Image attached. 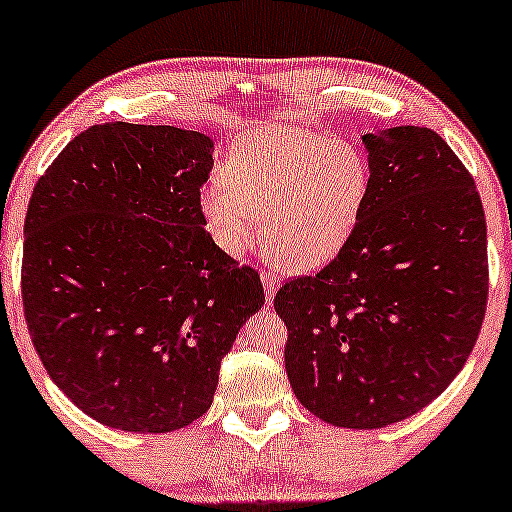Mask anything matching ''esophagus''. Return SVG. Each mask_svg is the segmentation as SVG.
I'll use <instances>...</instances> for the list:
<instances>
[{"label":"esophagus","mask_w":512,"mask_h":512,"mask_svg":"<svg viewBox=\"0 0 512 512\" xmlns=\"http://www.w3.org/2000/svg\"><path fill=\"white\" fill-rule=\"evenodd\" d=\"M262 286L264 293H267V300H272L274 293L279 291V279L274 274H262Z\"/></svg>","instance_id":"esophagus-1"}]
</instances>
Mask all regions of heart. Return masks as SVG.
Segmentation results:
<instances>
[{"instance_id": "b5f03b06", "label": "heart", "mask_w": 512, "mask_h": 512, "mask_svg": "<svg viewBox=\"0 0 512 512\" xmlns=\"http://www.w3.org/2000/svg\"><path fill=\"white\" fill-rule=\"evenodd\" d=\"M369 195L362 152L298 121H267L236 140L224 176L200 193L209 238L238 255L257 238L283 272L324 267L353 233ZM265 221H261V217Z\"/></svg>"}]
</instances>
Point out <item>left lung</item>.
Here are the masks:
<instances>
[{
    "label": "left lung",
    "mask_w": 512,
    "mask_h": 512,
    "mask_svg": "<svg viewBox=\"0 0 512 512\" xmlns=\"http://www.w3.org/2000/svg\"><path fill=\"white\" fill-rule=\"evenodd\" d=\"M369 195L315 276L274 298L286 374L312 415L346 429L408 420L446 391L477 343L489 293L474 178L432 128L362 135Z\"/></svg>",
    "instance_id": "1"
}]
</instances>
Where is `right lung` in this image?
I'll return each mask as SVG.
<instances>
[{"label": "right lung", "instance_id": "obj_1", "mask_svg": "<svg viewBox=\"0 0 512 512\" xmlns=\"http://www.w3.org/2000/svg\"><path fill=\"white\" fill-rule=\"evenodd\" d=\"M214 143L112 121L78 133L35 183L21 291L33 346L92 420L135 434L188 427L221 357L264 305L260 274L205 231Z\"/></svg>", "mask_w": 512, "mask_h": 512}]
</instances>
